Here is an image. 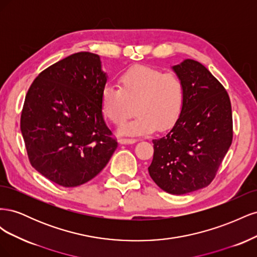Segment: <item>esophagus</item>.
Masks as SVG:
<instances>
[{
    "mask_svg": "<svg viewBox=\"0 0 257 257\" xmlns=\"http://www.w3.org/2000/svg\"><path fill=\"white\" fill-rule=\"evenodd\" d=\"M137 141L136 139H128V138H121L119 143L121 145H131V144H135Z\"/></svg>",
    "mask_w": 257,
    "mask_h": 257,
    "instance_id": "obj_1",
    "label": "esophagus"
}]
</instances>
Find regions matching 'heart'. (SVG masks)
<instances>
[{
  "label": "heart",
  "instance_id": "heart-1",
  "mask_svg": "<svg viewBox=\"0 0 257 257\" xmlns=\"http://www.w3.org/2000/svg\"><path fill=\"white\" fill-rule=\"evenodd\" d=\"M118 88L106 85L100 94V108L108 120L119 126L133 114L135 118L121 127L124 135L149 134L158 127L166 131L180 118L185 89L179 76L138 65L124 72Z\"/></svg>",
  "mask_w": 257,
  "mask_h": 257
}]
</instances>
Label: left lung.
<instances>
[{"mask_svg": "<svg viewBox=\"0 0 257 257\" xmlns=\"http://www.w3.org/2000/svg\"><path fill=\"white\" fill-rule=\"evenodd\" d=\"M172 68L184 84L183 110L172 131L152 141L148 170L163 191L183 195L214 179L232 142V114L226 90L203 64L186 59Z\"/></svg>", "mask_w": 257, "mask_h": 257, "instance_id": "8db88e82", "label": "left lung"}]
</instances>
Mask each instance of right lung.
I'll return each mask as SVG.
<instances>
[{
	"instance_id": "obj_1",
	"label": "right lung",
	"mask_w": 257,
	"mask_h": 257,
	"mask_svg": "<svg viewBox=\"0 0 257 257\" xmlns=\"http://www.w3.org/2000/svg\"><path fill=\"white\" fill-rule=\"evenodd\" d=\"M106 82L98 54L84 51L46 68L31 84L20 128L31 165L50 181L81 185L115 151L118 143L100 108Z\"/></svg>"
}]
</instances>
